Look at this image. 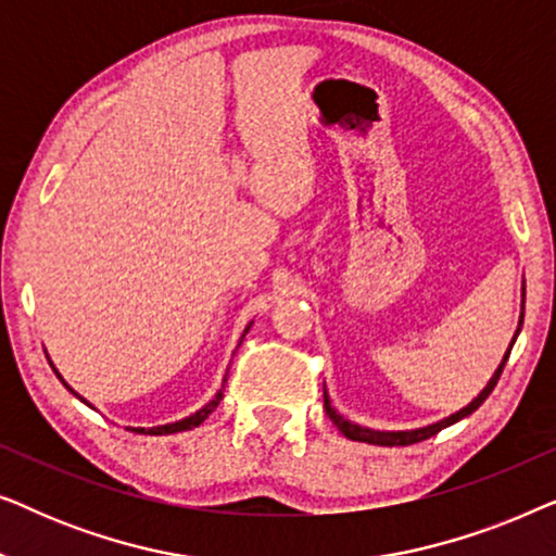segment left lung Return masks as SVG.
I'll return each mask as SVG.
<instances>
[{"instance_id":"8db88e82","label":"left lung","mask_w":556,"mask_h":556,"mask_svg":"<svg viewBox=\"0 0 556 556\" xmlns=\"http://www.w3.org/2000/svg\"><path fill=\"white\" fill-rule=\"evenodd\" d=\"M521 318H523V316H521ZM511 346H514V344H511ZM508 354H511V349H508V352H506L504 362L498 364L496 375L491 377V382L485 384V390H483L481 394H478V397H476L473 402H470L468 407H463L460 413L451 415V417H447V420H443V422L428 425V428H420V430H405V432H382V430L359 428V425H352L349 420H344V417H341V415H337V409L331 407L329 394H326V390H324V409H326V415L331 417V422L337 425V428L341 430V435L349 438V440H356V443H369V445H382V447H384V445H387V447H394V445H413V443H422V440H428V438H432V435H438V432L443 430V428H447V425H453V422L463 420V417H468L470 413H476V409L483 405L485 397H489V394L493 392V387H496L498 377H501V371H504V367H506Z\"/></svg>"}]
</instances>
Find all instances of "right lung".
Instances as JSON below:
<instances>
[{
  "mask_svg": "<svg viewBox=\"0 0 556 556\" xmlns=\"http://www.w3.org/2000/svg\"><path fill=\"white\" fill-rule=\"evenodd\" d=\"M245 333H248V329H245ZM223 392H225V384H223V390L215 394V400H212L210 405H204L200 413H194L192 417H185V420L172 422V425H159V428H136L134 432H147V435H169V432L192 430V428H197V425H202L204 420H207V415L219 405V400H223Z\"/></svg>",
  "mask_w": 556,
  "mask_h": 556,
  "instance_id": "right-lung-1",
  "label": "right lung"
}]
</instances>
